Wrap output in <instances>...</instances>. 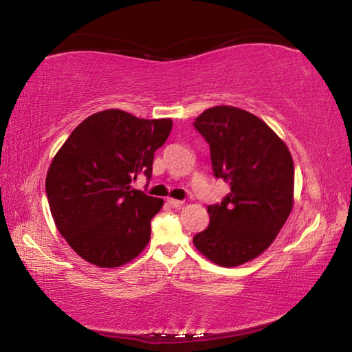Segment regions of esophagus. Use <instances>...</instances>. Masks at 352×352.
<instances>
[{
  "label": "esophagus",
  "instance_id": "1",
  "mask_svg": "<svg viewBox=\"0 0 352 352\" xmlns=\"http://www.w3.org/2000/svg\"><path fill=\"white\" fill-rule=\"evenodd\" d=\"M168 205L172 208H180L183 205V201L177 199H168Z\"/></svg>",
  "mask_w": 352,
  "mask_h": 352
}]
</instances>
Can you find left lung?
I'll list each match as a JSON object with an SVG mask.
<instances>
[{"label":"left lung","instance_id":"8db88e82","mask_svg":"<svg viewBox=\"0 0 352 352\" xmlns=\"http://www.w3.org/2000/svg\"><path fill=\"white\" fill-rule=\"evenodd\" d=\"M194 127L210 144L214 175L230 183V194L208 206L210 225L192 242L214 264H245L272 245L290 216L294 160L262 119L237 107L208 109Z\"/></svg>","mask_w":352,"mask_h":352}]
</instances>
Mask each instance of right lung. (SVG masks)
<instances>
[{"label":"right lung","instance_id":"add662e5","mask_svg":"<svg viewBox=\"0 0 352 352\" xmlns=\"http://www.w3.org/2000/svg\"><path fill=\"white\" fill-rule=\"evenodd\" d=\"M172 119H140L110 109L88 116L68 136L46 174L57 230L82 259L111 269L135 259L151 241V220L163 199L132 188L152 177L153 153Z\"/></svg>","mask_w":352,"mask_h":352}]
</instances>
